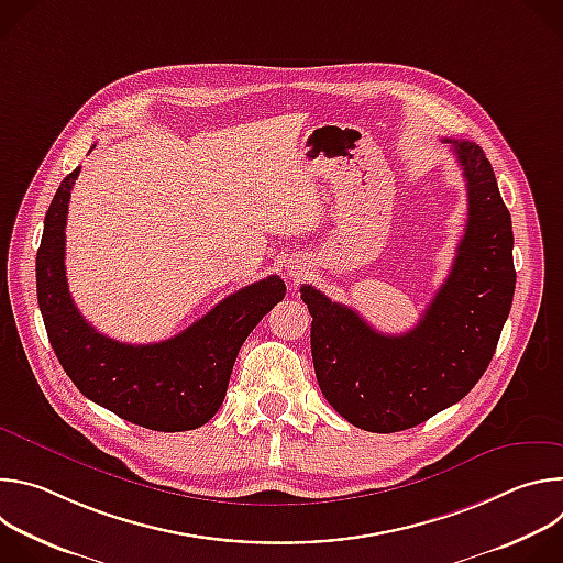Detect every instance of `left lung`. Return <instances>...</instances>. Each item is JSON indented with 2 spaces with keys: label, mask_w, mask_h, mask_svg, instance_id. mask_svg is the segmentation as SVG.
Wrapping results in <instances>:
<instances>
[{
  "label": "left lung",
  "mask_w": 563,
  "mask_h": 563,
  "mask_svg": "<svg viewBox=\"0 0 563 563\" xmlns=\"http://www.w3.org/2000/svg\"><path fill=\"white\" fill-rule=\"evenodd\" d=\"M79 169L55 191L35 261L37 302L51 347L68 378L93 404L142 428L196 430L220 408L211 389L220 352L238 336L247 339L263 318V296L285 294V285L272 276L240 289L185 332L159 343L133 345L100 334L73 302L64 265L66 216ZM323 391L330 406L354 426L352 408L341 404L332 387Z\"/></svg>",
  "instance_id": "1"
}]
</instances>
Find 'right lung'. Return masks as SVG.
<instances>
[{"label": "right lung", "instance_id": "right-lung-1", "mask_svg": "<svg viewBox=\"0 0 563 563\" xmlns=\"http://www.w3.org/2000/svg\"><path fill=\"white\" fill-rule=\"evenodd\" d=\"M445 142L465 178L467 222L452 269L417 328L380 334L352 307L300 287L318 385L332 387L367 432L408 430L456 404L493 361L512 307V220L495 172L478 144Z\"/></svg>", "mask_w": 563, "mask_h": 563}]
</instances>
